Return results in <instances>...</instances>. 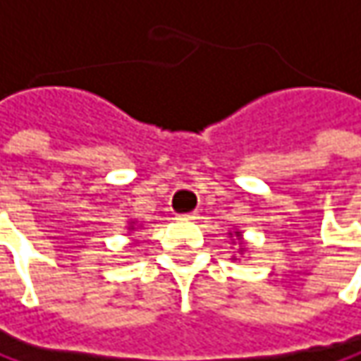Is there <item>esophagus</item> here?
<instances>
[{"label":"esophagus","mask_w":361,"mask_h":361,"mask_svg":"<svg viewBox=\"0 0 361 361\" xmlns=\"http://www.w3.org/2000/svg\"><path fill=\"white\" fill-rule=\"evenodd\" d=\"M180 221H196L198 219V213H188V214H180L178 216Z\"/></svg>","instance_id":"obj_1"}]
</instances>
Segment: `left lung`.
I'll use <instances>...</instances> for the list:
<instances>
[{
	"instance_id": "left-lung-1",
	"label": "left lung",
	"mask_w": 361,
	"mask_h": 361,
	"mask_svg": "<svg viewBox=\"0 0 361 361\" xmlns=\"http://www.w3.org/2000/svg\"><path fill=\"white\" fill-rule=\"evenodd\" d=\"M227 235L231 238V246H235L233 247V252H231V260H240L242 256H247V246H246V240H244V231L235 227V229H231Z\"/></svg>"
}]
</instances>
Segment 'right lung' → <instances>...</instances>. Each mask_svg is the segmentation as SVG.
<instances>
[{
	"label": "right lung",
	"instance_id": "1",
	"mask_svg": "<svg viewBox=\"0 0 361 361\" xmlns=\"http://www.w3.org/2000/svg\"><path fill=\"white\" fill-rule=\"evenodd\" d=\"M142 225H145V223H138L136 219H130L126 227H128V233H134V231H138V229H140Z\"/></svg>",
	"mask_w": 361,
	"mask_h": 361
}]
</instances>
